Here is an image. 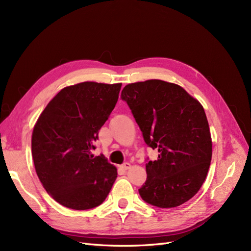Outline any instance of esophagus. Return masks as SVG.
<instances>
[{
  "instance_id": "1",
  "label": "esophagus",
  "mask_w": 251,
  "mask_h": 251,
  "mask_svg": "<svg viewBox=\"0 0 251 251\" xmlns=\"http://www.w3.org/2000/svg\"><path fill=\"white\" fill-rule=\"evenodd\" d=\"M121 168H122L124 171H127V170L130 169V163H129V162H125L122 166H121Z\"/></svg>"
}]
</instances>
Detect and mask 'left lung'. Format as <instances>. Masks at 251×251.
<instances>
[{
  "label": "left lung",
  "mask_w": 251,
  "mask_h": 251,
  "mask_svg": "<svg viewBox=\"0 0 251 251\" xmlns=\"http://www.w3.org/2000/svg\"><path fill=\"white\" fill-rule=\"evenodd\" d=\"M143 132L158 150L146 164L142 199L158 208H174L196 196L212 158V140L205 110L182 87L160 79L129 83L121 94Z\"/></svg>",
  "instance_id": "obj_1"
}]
</instances>
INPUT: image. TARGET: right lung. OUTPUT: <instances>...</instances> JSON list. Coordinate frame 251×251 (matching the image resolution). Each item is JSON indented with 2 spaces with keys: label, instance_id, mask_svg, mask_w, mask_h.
<instances>
[{
  "label": "right lung",
  "instance_id": "1",
  "mask_svg": "<svg viewBox=\"0 0 251 251\" xmlns=\"http://www.w3.org/2000/svg\"><path fill=\"white\" fill-rule=\"evenodd\" d=\"M121 86L85 81L64 88L37 120L32 134L35 170L44 189L64 207L95 208L113 187L116 166L91 151Z\"/></svg>",
  "mask_w": 251,
  "mask_h": 251
}]
</instances>
